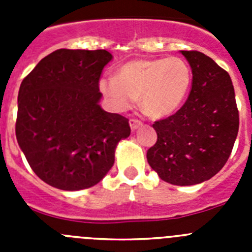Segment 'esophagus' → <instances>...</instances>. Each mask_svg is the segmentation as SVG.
I'll return each mask as SVG.
<instances>
[{
	"mask_svg": "<svg viewBox=\"0 0 252 252\" xmlns=\"http://www.w3.org/2000/svg\"><path fill=\"white\" fill-rule=\"evenodd\" d=\"M141 126H142V122L139 121V120H136V119H131L130 120V127H131V130H132V131L137 130V128L141 127Z\"/></svg>",
	"mask_w": 252,
	"mask_h": 252,
	"instance_id": "1",
	"label": "esophagus"
}]
</instances>
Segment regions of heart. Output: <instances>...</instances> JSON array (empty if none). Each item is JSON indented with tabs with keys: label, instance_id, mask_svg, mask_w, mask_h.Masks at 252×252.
Instances as JSON below:
<instances>
[{
	"label": "heart",
	"instance_id": "1",
	"mask_svg": "<svg viewBox=\"0 0 252 252\" xmlns=\"http://www.w3.org/2000/svg\"><path fill=\"white\" fill-rule=\"evenodd\" d=\"M192 86V70L182 58L137 59L120 66L116 77L102 78V93L120 110L140 97L151 117H165L183 106Z\"/></svg>",
	"mask_w": 252,
	"mask_h": 252
}]
</instances>
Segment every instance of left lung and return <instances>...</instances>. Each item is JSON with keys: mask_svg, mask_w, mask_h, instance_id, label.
Masks as SVG:
<instances>
[{"mask_svg": "<svg viewBox=\"0 0 252 252\" xmlns=\"http://www.w3.org/2000/svg\"><path fill=\"white\" fill-rule=\"evenodd\" d=\"M192 69V90L178 112L153 125L155 145L146 154L160 179L194 186L223 168L239 132L230 74L201 51H180Z\"/></svg>", "mask_w": 252, "mask_h": 252, "instance_id": "8db88e82", "label": "left lung"}]
</instances>
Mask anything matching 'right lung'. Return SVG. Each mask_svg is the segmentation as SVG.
Here are the masks:
<instances>
[{
	"label": "right lung",
	"mask_w": 252,
	"mask_h": 252,
	"mask_svg": "<svg viewBox=\"0 0 252 252\" xmlns=\"http://www.w3.org/2000/svg\"><path fill=\"white\" fill-rule=\"evenodd\" d=\"M107 50L59 49L22 81L16 139L35 174L62 190L99 183L115 162L128 120L99 104V78L112 60Z\"/></svg>",
	"instance_id": "right-lung-1"
}]
</instances>
